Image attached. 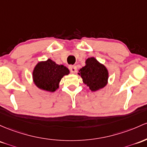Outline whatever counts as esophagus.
<instances>
[{
    "label": "esophagus",
    "mask_w": 147,
    "mask_h": 147,
    "mask_svg": "<svg viewBox=\"0 0 147 147\" xmlns=\"http://www.w3.org/2000/svg\"><path fill=\"white\" fill-rule=\"evenodd\" d=\"M69 69H70V72H72V73H75L77 71V67L75 65H70L69 66Z\"/></svg>",
    "instance_id": "1"
}]
</instances>
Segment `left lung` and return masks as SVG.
Masks as SVG:
<instances>
[{
  "mask_svg": "<svg viewBox=\"0 0 147 147\" xmlns=\"http://www.w3.org/2000/svg\"><path fill=\"white\" fill-rule=\"evenodd\" d=\"M84 83L89 87L92 91L102 88L107 84L108 71L105 67L100 63L95 58H88L86 65L79 70Z\"/></svg>",
  "mask_w": 147,
  "mask_h": 147,
  "instance_id": "1",
  "label": "left lung"
}]
</instances>
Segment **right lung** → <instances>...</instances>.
<instances>
[{
	"mask_svg": "<svg viewBox=\"0 0 147 147\" xmlns=\"http://www.w3.org/2000/svg\"><path fill=\"white\" fill-rule=\"evenodd\" d=\"M69 70L63 65H58L54 61L48 59L37 64L33 72V81L39 88L54 92L59 88V82L63 77L68 75Z\"/></svg>",
	"mask_w": 147,
	"mask_h": 147,
	"instance_id": "add662e5",
	"label": "right lung"
}]
</instances>
